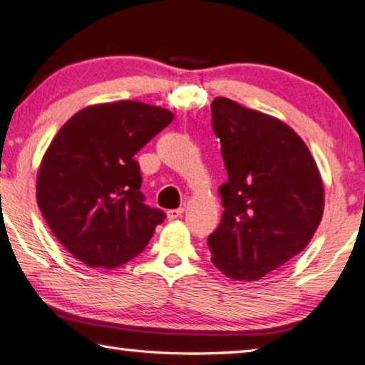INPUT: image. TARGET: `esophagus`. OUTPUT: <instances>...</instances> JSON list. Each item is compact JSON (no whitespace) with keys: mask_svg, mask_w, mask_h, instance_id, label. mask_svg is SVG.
<instances>
[{"mask_svg":"<svg viewBox=\"0 0 365 365\" xmlns=\"http://www.w3.org/2000/svg\"><path fill=\"white\" fill-rule=\"evenodd\" d=\"M183 211H185V209H183V207H177V209H169V211H168V219H170V220H174V219H177V217H180V215L183 214Z\"/></svg>","mask_w":365,"mask_h":365,"instance_id":"34e87169","label":"esophagus"}]
</instances>
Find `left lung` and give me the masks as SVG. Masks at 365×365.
Masks as SVG:
<instances>
[{"mask_svg":"<svg viewBox=\"0 0 365 365\" xmlns=\"http://www.w3.org/2000/svg\"><path fill=\"white\" fill-rule=\"evenodd\" d=\"M228 180L207 246L233 280L257 282L306 248L324 214L316 160L293 128L228 98L211 104Z\"/></svg>","mask_w":365,"mask_h":365,"instance_id":"8db88e82","label":"left lung"}]
</instances>
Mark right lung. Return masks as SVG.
Instances as JSON below:
<instances>
[{"mask_svg":"<svg viewBox=\"0 0 365 365\" xmlns=\"http://www.w3.org/2000/svg\"><path fill=\"white\" fill-rule=\"evenodd\" d=\"M174 114L140 101L88 106L43 156L36 202L59 243L88 267L114 269L146 248L165 214L145 205L135 160Z\"/></svg>","mask_w":365,"mask_h":365,"instance_id":"1","label":"right lung"}]
</instances>
